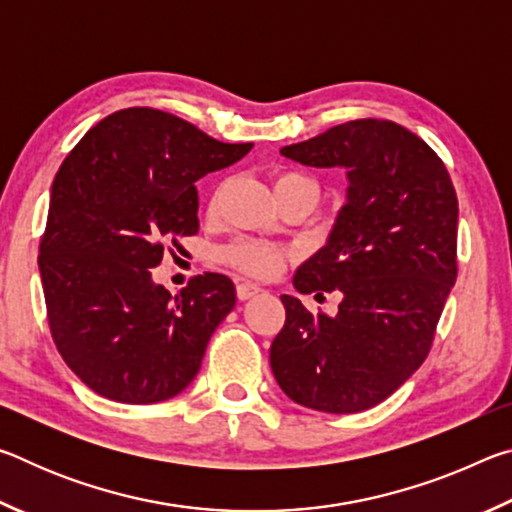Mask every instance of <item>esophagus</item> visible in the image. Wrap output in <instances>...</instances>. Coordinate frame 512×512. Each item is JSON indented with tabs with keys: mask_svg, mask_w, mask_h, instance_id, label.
<instances>
[{
	"mask_svg": "<svg viewBox=\"0 0 512 512\" xmlns=\"http://www.w3.org/2000/svg\"><path fill=\"white\" fill-rule=\"evenodd\" d=\"M259 291H262V287H257V284H253V282H237V298L239 300L253 298Z\"/></svg>",
	"mask_w": 512,
	"mask_h": 512,
	"instance_id": "esophagus-1",
	"label": "esophagus"
}]
</instances>
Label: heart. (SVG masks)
I'll return each mask as SVG.
<instances>
[{"instance_id": "b5f03b06", "label": "heart", "mask_w": 512, "mask_h": 512, "mask_svg": "<svg viewBox=\"0 0 512 512\" xmlns=\"http://www.w3.org/2000/svg\"><path fill=\"white\" fill-rule=\"evenodd\" d=\"M275 194H307L314 196L318 201L320 187L307 173L300 171H282L277 173L273 180ZM216 259L221 264L235 268L239 273H246L250 277H259V280H268L282 271L284 262H287V250L268 244L262 239H237L232 244L216 250Z\"/></svg>"}]
</instances>
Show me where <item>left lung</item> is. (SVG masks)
<instances>
[{
  "mask_svg": "<svg viewBox=\"0 0 512 512\" xmlns=\"http://www.w3.org/2000/svg\"><path fill=\"white\" fill-rule=\"evenodd\" d=\"M280 153L348 169L350 185L327 246L293 277L316 298L339 291V314L280 296L287 320L271 345L273 375L307 409H372L431 350L458 273L456 189L436 151L388 119L345 121Z\"/></svg>",
  "mask_w": 512,
  "mask_h": 512,
  "instance_id": "1",
  "label": "left lung"
}]
</instances>
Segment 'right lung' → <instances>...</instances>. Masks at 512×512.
Listing matches in <instances>:
<instances>
[{"label":"right lung","instance_id":"1","mask_svg":"<svg viewBox=\"0 0 512 512\" xmlns=\"http://www.w3.org/2000/svg\"><path fill=\"white\" fill-rule=\"evenodd\" d=\"M253 144H225L155 108L117 110L60 164L40 277L60 357L94 393L155 404L192 384L237 302L228 275H196L176 298L153 284L167 244L198 232L196 180Z\"/></svg>","mask_w":512,"mask_h":512}]
</instances>
